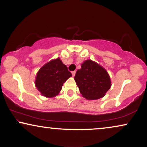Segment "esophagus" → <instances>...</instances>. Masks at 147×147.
I'll return each mask as SVG.
<instances>
[{
	"instance_id": "obj_1",
	"label": "esophagus",
	"mask_w": 147,
	"mask_h": 147,
	"mask_svg": "<svg viewBox=\"0 0 147 147\" xmlns=\"http://www.w3.org/2000/svg\"><path fill=\"white\" fill-rule=\"evenodd\" d=\"M76 71H73L71 72V74H72V76H73L74 77V76H75V75H76Z\"/></svg>"
}]
</instances>
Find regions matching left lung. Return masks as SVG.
Wrapping results in <instances>:
<instances>
[{
  "label": "left lung",
  "instance_id": "8db88e82",
  "mask_svg": "<svg viewBox=\"0 0 147 147\" xmlns=\"http://www.w3.org/2000/svg\"><path fill=\"white\" fill-rule=\"evenodd\" d=\"M74 80L82 96L89 100L104 97L112 85L107 71L91 59L83 62Z\"/></svg>",
  "mask_w": 147,
  "mask_h": 147
}]
</instances>
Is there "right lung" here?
<instances>
[{"label": "right lung", "mask_w": 147, "mask_h": 147, "mask_svg": "<svg viewBox=\"0 0 147 147\" xmlns=\"http://www.w3.org/2000/svg\"><path fill=\"white\" fill-rule=\"evenodd\" d=\"M71 76L67 66L57 58L40 68L36 75L35 84L42 96L53 98L59 94L64 82Z\"/></svg>", "instance_id": "1"}]
</instances>
